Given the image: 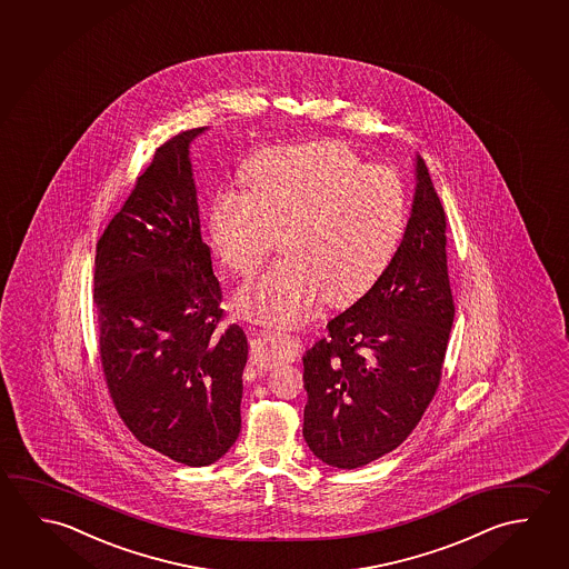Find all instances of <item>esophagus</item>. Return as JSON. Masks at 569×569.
<instances>
[{
	"instance_id": "1",
	"label": "esophagus",
	"mask_w": 569,
	"mask_h": 569,
	"mask_svg": "<svg viewBox=\"0 0 569 569\" xmlns=\"http://www.w3.org/2000/svg\"><path fill=\"white\" fill-rule=\"evenodd\" d=\"M252 357L250 361L261 369H271L276 365L296 361L301 353V341L289 333L276 331H261L252 339Z\"/></svg>"
}]
</instances>
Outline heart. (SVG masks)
<instances>
[{
  "label": "heart",
  "instance_id": "heart-1",
  "mask_svg": "<svg viewBox=\"0 0 569 569\" xmlns=\"http://www.w3.org/2000/svg\"><path fill=\"white\" fill-rule=\"evenodd\" d=\"M243 188L216 196L208 236L230 270L252 278L283 233L288 253L236 299L240 313L268 326H298L327 299L363 298L389 270L409 220L401 174L337 140L263 150Z\"/></svg>",
  "mask_w": 569,
  "mask_h": 569
}]
</instances>
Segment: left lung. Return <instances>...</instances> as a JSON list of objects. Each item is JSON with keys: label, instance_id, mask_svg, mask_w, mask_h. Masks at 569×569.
<instances>
[{"label": "left lung", "instance_id": "left-lung-1", "mask_svg": "<svg viewBox=\"0 0 569 569\" xmlns=\"http://www.w3.org/2000/svg\"><path fill=\"white\" fill-rule=\"evenodd\" d=\"M415 177L409 224L389 270L303 355V438L336 468L353 470L399 447L442 377L455 321L447 216L419 154Z\"/></svg>", "mask_w": 569, "mask_h": 569}]
</instances>
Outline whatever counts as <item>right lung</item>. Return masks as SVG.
<instances>
[{"instance_id": "add662e5", "label": "right lung", "mask_w": 569, "mask_h": 569, "mask_svg": "<svg viewBox=\"0 0 569 569\" xmlns=\"http://www.w3.org/2000/svg\"><path fill=\"white\" fill-rule=\"evenodd\" d=\"M184 131L154 152L94 258L99 353L114 409L144 447L208 466L242 429V327L224 311L202 242Z\"/></svg>"}]
</instances>
